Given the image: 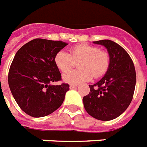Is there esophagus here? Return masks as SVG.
Returning a JSON list of instances; mask_svg holds the SVG:
<instances>
[{
  "mask_svg": "<svg viewBox=\"0 0 147 147\" xmlns=\"http://www.w3.org/2000/svg\"><path fill=\"white\" fill-rule=\"evenodd\" d=\"M77 85H70V88L71 89H74L76 88H77Z\"/></svg>",
  "mask_w": 147,
  "mask_h": 147,
  "instance_id": "34e87169",
  "label": "esophagus"
}]
</instances>
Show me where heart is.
I'll use <instances>...</instances> for the list:
<instances>
[{
  "label": "heart",
  "instance_id": "b5f03b06",
  "mask_svg": "<svg viewBox=\"0 0 147 147\" xmlns=\"http://www.w3.org/2000/svg\"><path fill=\"white\" fill-rule=\"evenodd\" d=\"M80 61L79 70H74L63 75V80L70 84H79L103 76L109 67L110 56L106 51H101L96 46L78 45L70 50V54L61 51L56 54L54 62L61 72L70 71Z\"/></svg>",
  "mask_w": 147,
  "mask_h": 147
}]
</instances>
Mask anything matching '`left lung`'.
<instances>
[{"label":"left lung","mask_w":147,"mask_h":147,"mask_svg":"<svg viewBox=\"0 0 147 147\" xmlns=\"http://www.w3.org/2000/svg\"><path fill=\"white\" fill-rule=\"evenodd\" d=\"M93 42L107 49L109 67L99 82L89 86L90 92L82 101L85 109L91 117L108 121L120 116L131 103L136 73L131 57L118 44L111 40Z\"/></svg>","instance_id":"obj_1"}]
</instances>
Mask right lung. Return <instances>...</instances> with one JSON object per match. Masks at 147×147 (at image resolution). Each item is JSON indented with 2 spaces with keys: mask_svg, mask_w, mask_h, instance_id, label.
<instances>
[{
  "mask_svg": "<svg viewBox=\"0 0 147 147\" xmlns=\"http://www.w3.org/2000/svg\"><path fill=\"white\" fill-rule=\"evenodd\" d=\"M66 45L61 41L36 38L16 53L9 71V86L18 105L30 116H47L63 102L69 85L51 83L61 80L54 57Z\"/></svg>",
  "mask_w": 147,
  "mask_h": 147,
  "instance_id": "add662e5",
  "label": "right lung"
}]
</instances>
